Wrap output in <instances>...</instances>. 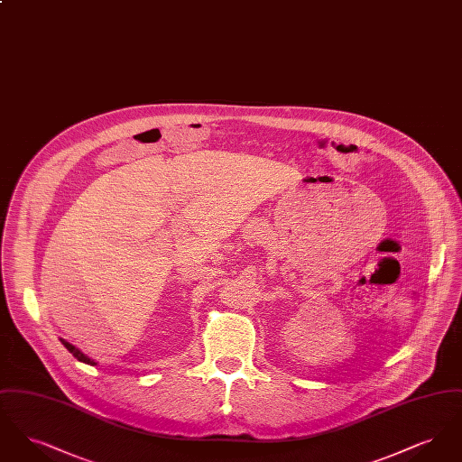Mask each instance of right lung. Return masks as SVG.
I'll list each match as a JSON object with an SVG mask.
<instances>
[{"label": "right lung", "instance_id": "obj_1", "mask_svg": "<svg viewBox=\"0 0 462 462\" xmlns=\"http://www.w3.org/2000/svg\"><path fill=\"white\" fill-rule=\"evenodd\" d=\"M60 341H62V345L66 346L67 350L72 353V355H74V356H76V358H78L79 362H85V364H89V365H97V362H93V360H91V358H88V356H87L85 353L79 352V350H78L76 346H72L70 343H67L66 339H60Z\"/></svg>", "mask_w": 462, "mask_h": 462}]
</instances>
